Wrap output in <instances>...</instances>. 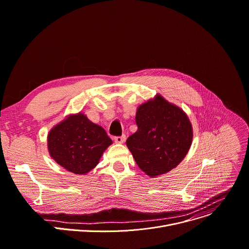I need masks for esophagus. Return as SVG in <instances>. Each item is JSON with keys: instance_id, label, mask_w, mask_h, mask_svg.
<instances>
[{"instance_id": "obj_1", "label": "esophagus", "mask_w": 249, "mask_h": 249, "mask_svg": "<svg viewBox=\"0 0 249 249\" xmlns=\"http://www.w3.org/2000/svg\"><path fill=\"white\" fill-rule=\"evenodd\" d=\"M114 141L116 143H119V144L123 143L125 141V135H122V136H115L114 137Z\"/></svg>"}]
</instances>
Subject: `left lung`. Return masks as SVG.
Masks as SVG:
<instances>
[{"label":"left lung","mask_w":249,"mask_h":249,"mask_svg":"<svg viewBox=\"0 0 249 249\" xmlns=\"http://www.w3.org/2000/svg\"><path fill=\"white\" fill-rule=\"evenodd\" d=\"M137 131L126 145L139 168L150 177L165 174L179 164L193 140V129L185 112L162 96L139 106Z\"/></svg>","instance_id":"left-lung-1"}]
</instances>
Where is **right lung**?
I'll use <instances>...</instances> for the list:
<instances>
[{"mask_svg": "<svg viewBox=\"0 0 249 249\" xmlns=\"http://www.w3.org/2000/svg\"><path fill=\"white\" fill-rule=\"evenodd\" d=\"M112 144L105 130L83 114L71 116L49 133L48 146L57 164L74 174H86Z\"/></svg>", "mask_w": 249, "mask_h": 249, "instance_id": "add662e5", "label": "right lung"}]
</instances>
